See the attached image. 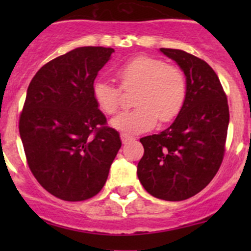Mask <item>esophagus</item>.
<instances>
[{
  "instance_id": "1",
  "label": "esophagus",
  "mask_w": 251,
  "mask_h": 251,
  "mask_svg": "<svg viewBox=\"0 0 251 251\" xmlns=\"http://www.w3.org/2000/svg\"><path fill=\"white\" fill-rule=\"evenodd\" d=\"M132 140H133V137H130V136L125 135V133H121V141H123L124 144H126V143H127V142H130V141H132Z\"/></svg>"
}]
</instances>
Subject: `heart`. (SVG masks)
Here are the masks:
<instances>
[{
	"instance_id": "heart-1",
	"label": "heart",
	"mask_w": 251,
	"mask_h": 251,
	"mask_svg": "<svg viewBox=\"0 0 251 251\" xmlns=\"http://www.w3.org/2000/svg\"><path fill=\"white\" fill-rule=\"evenodd\" d=\"M116 77L124 90L137 88L133 97L135 109L126 110L110 120V126L124 133L146 132L158 120L168 123L183 107L187 82L183 73L158 58L140 55L116 69ZM93 100L103 113L111 115L120 105V91L107 81H96Z\"/></svg>"
}]
</instances>
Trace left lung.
<instances>
[{"label": "left lung", "mask_w": 251, "mask_h": 251, "mask_svg": "<svg viewBox=\"0 0 251 251\" xmlns=\"http://www.w3.org/2000/svg\"><path fill=\"white\" fill-rule=\"evenodd\" d=\"M160 52L183 72L187 95L170 127L140 140L144 154L137 176L153 197L179 201L199 193L219 171L229 111L221 82L206 62L181 50Z\"/></svg>", "instance_id": "1"}]
</instances>
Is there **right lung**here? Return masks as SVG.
Returning a JSON list of instances; mask_svg holds the SVG:
<instances>
[{
    "mask_svg": "<svg viewBox=\"0 0 251 251\" xmlns=\"http://www.w3.org/2000/svg\"><path fill=\"white\" fill-rule=\"evenodd\" d=\"M113 48L78 47L45 64L26 91L19 133L39 183L57 198L81 201L100 193L121 147L105 126L92 87Z\"/></svg>",
    "mask_w": 251,
    "mask_h": 251,
    "instance_id": "right-lung-1",
    "label": "right lung"
}]
</instances>
